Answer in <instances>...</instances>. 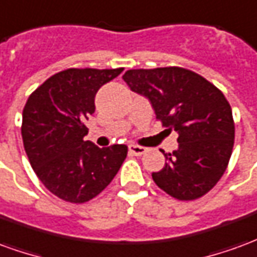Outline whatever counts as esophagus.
<instances>
[{"instance_id": "1", "label": "esophagus", "mask_w": 257, "mask_h": 257, "mask_svg": "<svg viewBox=\"0 0 257 257\" xmlns=\"http://www.w3.org/2000/svg\"><path fill=\"white\" fill-rule=\"evenodd\" d=\"M147 149L146 147H142V146L138 145H131L129 146V153L131 154H134V156H142V154H145Z\"/></svg>"}]
</instances>
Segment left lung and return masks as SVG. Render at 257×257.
I'll return each mask as SVG.
<instances>
[{
	"label": "left lung",
	"instance_id": "8db88e82",
	"mask_svg": "<svg viewBox=\"0 0 257 257\" xmlns=\"http://www.w3.org/2000/svg\"><path fill=\"white\" fill-rule=\"evenodd\" d=\"M131 90L150 100L157 118L176 131L179 147L164 153L165 167L153 180L171 197L197 199L213 189L226 171L234 146V121L228 101L199 74L182 67L128 70Z\"/></svg>",
	"mask_w": 257,
	"mask_h": 257
}]
</instances>
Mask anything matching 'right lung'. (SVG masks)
I'll return each instance as SVG.
<instances>
[{
  "instance_id": "add662e5",
  "label": "right lung",
  "mask_w": 257,
  "mask_h": 257,
  "mask_svg": "<svg viewBox=\"0 0 257 257\" xmlns=\"http://www.w3.org/2000/svg\"><path fill=\"white\" fill-rule=\"evenodd\" d=\"M122 70L67 68L38 86L23 108L22 138L31 168L51 193L67 202L95 198L126 158L125 145L100 149L84 139L97 90Z\"/></svg>"
}]
</instances>
